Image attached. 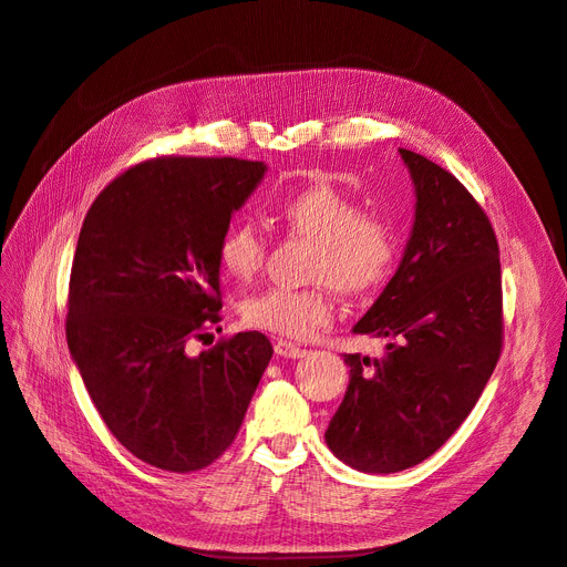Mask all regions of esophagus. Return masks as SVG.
I'll list each match as a JSON object with an SVG mask.
<instances>
[{
	"label": "esophagus",
	"mask_w": 567,
	"mask_h": 567,
	"mask_svg": "<svg viewBox=\"0 0 567 567\" xmlns=\"http://www.w3.org/2000/svg\"><path fill=\"white\" fill-rule=\"evenodd\" d=\"M275 353H278L280 359H303L306 349H301L292 342H287V339H278V342H275Z\"/></svg>",
	"instance_id": "obj_1"
}]
</instances>
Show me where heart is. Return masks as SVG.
I'll return each mask as SVG.
<instances>
[{"label": "heart", "instance_id": "1", "mask_svg": "<svg viewBox=\"0 0 567 567\" xmlns=\"http://www.w3.org/2000/svg\"><path fill=\"white\" fill-rule=\"evenodd\" d=\"M280 228L313 241L309 280L313 287H272L241 306L249 328L285 339H306L334 318L332 287L349 297L375 292L396 266L401 239L390 216L361 212L359 199L330 181H311L270 204ZM216 258L223 272L245 285L256 278L266 258V237L247 220L223 230Z\"/></svg>", "mask_w": 567, "mask_h": 567}]
</instances>
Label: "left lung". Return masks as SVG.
<instances>
[{"mask_svg": "<svg viewBox=\"0 0 567 567\" xmlns=\"http://www.w3.org/2000/svg\"><path fill=\"white\" fill-rule=\"evenodd\" d=\"M415 185L413 233L390 285L353 332L390 339L347 353L332 454L363 473L423 463L471 415L504 347L498 241L484 208L434 161L399 150Z\"/></svg>", "mask_w": 567, "mask_h": 567, "instance_id": "obj_1", "label": "left lung"}]
</instances>
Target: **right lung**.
<instances>
[{
	"instance_id": "right-lung-1",
	"label": "right lung",
	"mask_w": 567,
	"mask_h": 567,
	"mask_svg": "<svg viewBox=\"0 0 567 567\" xmlns=\"http://www.w3.org/2000/svg\"><path fill=\"white\" fill-rule=\"evenodd\" d=\"M264 173V161L233 156L142 161L100 192L80 228L69 349L111 434L161 471L223 456L272 355L261 332L187 353L220 322L218 239Z\"/></svg>"
}]
</instances>
